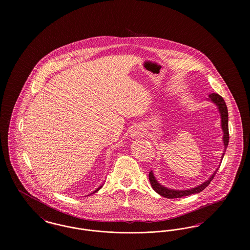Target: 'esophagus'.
Masks as SVG:
<instances>
[{"instance_id":"1","label":"esophagus","mask_w":250,"mask_h":250,"mask_svg":"<svg viewBox=\"0 0 250 250\" xmlns=\"http://www.w3.org/2000/svg\"><path fill=\"white\" fill-rule=\"evenodd\" d=\"M138 134H140V129H135V130L133 131V135H138Z\"/></svg>"}]
</instances>
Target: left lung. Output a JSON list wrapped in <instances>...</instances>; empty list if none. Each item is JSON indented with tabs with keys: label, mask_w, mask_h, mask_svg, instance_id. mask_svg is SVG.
<instances>
[{
	"label": "left lung",
	"mask_w": 250,
	"mask_h": 250,
	"mask_svg": "<svg viewBox=\"0 0 250 250\" xmlns=\"http://www.w3.org/2000/svg\"><path fill=\"white\" fill-rule=\"evenodd\" d=\"M209 98L214 101V103L217 105V107L219 108V112L221 114V125H222V129L224 132V136H223V141H224V145H225V151H226L228 144H229V124H228V108H227L226 103L223 99L222 96H220L217 94H211L209 95ZM224 156V154L222 155V158ZM218 169V168H217ZM217 169L213 173V175L207 180L206 182H204L201 186L192 188V189H188V190H172V189H167V188L162 187L161 185H159L156 180L155 179V176L153 174L152 171L149 172V180L151 182L152 188H154V190L159 194L160 196L167 198V199H176V198H183L186 196H189L192 194H196V193H200L201 191L204 190L211 183V181L214 179L215 176V173L217 171Z\"/></svg>",
	"instance_id": "8db88e82"
}]
</instances>
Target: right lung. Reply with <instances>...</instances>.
I'll return each instance as SVG.
<instances>
[{"label": "right lung", "instance_id": "1", "mask_svg": "<svg viewBox=\"0 0 250 250\" xmlns=\"http://www.w3.org/2000/svg\"><path fill=\"white\" fill-rule=\"evenodd\" d=\"M101 188H102V186H100V187H99V188H98L97 189H95V191H94V193H95V192H97V191L99 190V189H100Z\"/></svg>", "mask_w": 250, "mask_h": 250}]
</instances>
